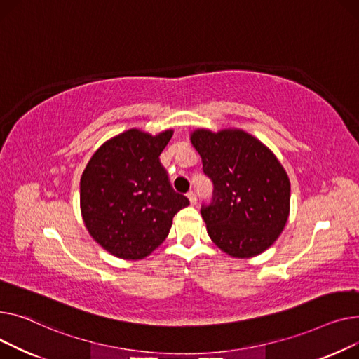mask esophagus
<instances>
[{
	"mask_svg": "<svg viewBox=\"0 0 359 359\" xmlns=\"http://www.w3.org/2000/svg\"><path fill=\"white\" fill-rule=\"evenodd\" d=\"M187 197H188L189 203H191L193 205H194V204H197V196H196V193H194V191H189V193L187 194Z\"/></svg>",
	"mask_w": 359,
	"mask_h": 359,
	"instance_id": "34e87169",
	"label": "esophagus"
}]
</instances>
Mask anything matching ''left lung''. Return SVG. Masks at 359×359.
Here are the masks:
<instances>
[{"instance_id": "left-lung-1", "label": "left lung", "mask_w": 359, "mask_h": 359, "mask_svg": "<svg viewBox=\"0 0 359 359\" xmlns=\"http://www.w3.org/2000/svg\"><path fill=\"white\" fill-rule=\"evenodd\" d=\"M191 142L213 182L201 205L208 236L227 255L250 258L268 249L287 223L290 180L268 147L243 130H196Z\"/></svg>"}]
</instances>
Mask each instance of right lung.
Returning <instances> with one entry per match:
<instances>
[{
    "instance_id": "right-lung-1",
    "label": "right lung",
    "mask_w": 359,
    "mask_h": 359,
    "mask_svg": "<svg viewBox=\"0 0 359 359\" xmlns=\"http://www.w3.org/2000/svg\"><path fill=\"white\" fill-rule=\"evenodd\" d=\"M172 130L156 136L130 129L105 142L81 178V212L90 235L111 255L142 259L170 233L189 204L174 191L161 163Z\"/></svg>"
}]
</instances>
